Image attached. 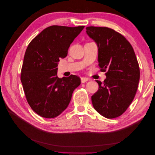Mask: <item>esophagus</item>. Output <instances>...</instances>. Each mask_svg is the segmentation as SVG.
Listing matches in <instances>:
<instances>
[{
    "instance_id": "1",
    "label": "esophagus",
    "mask_w": 155,
    "mask_h": 155,
    "mask_svg": "<svg viewBox=\"0 0 155 155\" xmlns=\"http://www.w3.org/2000/svg\"><path fill=\"white\" fill-rule=\"evenodd\" d=\"M81 83H84L88 81V79L87 78H81Z\"/></svg>"
}]
</instances>
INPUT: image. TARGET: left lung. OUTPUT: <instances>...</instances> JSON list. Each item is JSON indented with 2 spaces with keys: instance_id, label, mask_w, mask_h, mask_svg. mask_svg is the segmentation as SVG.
<instances>
[{
  "instance_id": "8db88e82",
  "label": "left lung",
  "mask_w": 155,
  "mask_h": 155,
  "mask_svg": "<svg viewBox=\"0 0 155 155\" xmlns=\"http://www.w3.org/2000/svg\"><path fill=\"white\" fill-rule=\"evenodd\" d=\"M87 35L98 47L97 60L104 82L96 80L98 91L92 96L96 110L107 118L121 116L132 103L137 91L140 68L129 42L120 33L107 27L88 26Z\"/></svg>"
}]
</instances>
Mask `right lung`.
<instances>
[{
    "label": "right lung",
    "instance_id": "right-lung-1",
    "mask_svg": "<svg viewBox=\"0 0 155 155\" xmlns=\"http://www.w3.org/2000/svg\"><path fill=\"white\" fill-rule=\"evenodd\" d=\"M84 26L54 25L46 28L28 46L21 81L31 109L41 117L53 118L67 109L74 89L81 83L75 75L57 76L59 59L64 58Z\"/></svg>",
    "mask_w": 155,
    "mask_h": 155
}]
</instances>
